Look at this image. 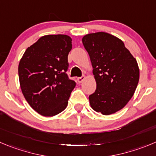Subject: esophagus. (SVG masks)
Listing matches in <instances>:
<instances>
[{"mask_svg":"<svg viewBox=\"0 0 156 156\" xmlns=\"http://www.w3.org/2000/svg\"><path fill=\"white\" fill-rule=\"evenodd\" d=\"M85 79V75H83V76L80 77V78H78V81L79 83H81L83 82V81H84Z\"/></svg>","mask_w":156,"mask_h":156,"instance_id":"obj_1","label":"esophagus"}]
</instances>
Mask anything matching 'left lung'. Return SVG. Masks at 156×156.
<instances>
[{
  "label": "left lung",
  "instance_id": "1",
  "mask_svg": "<svg viewBox=\"0 0 156 156\" xmlns=\"http://www.w3.org/2000/svg\"><path fill=\"white\" fill-rule=\"evenodd\" d=\"M96 81V90L89 96L90 105L97 112L109 115L119 111L132 98L139 80L136 59L122 40L105 32L82 37Z\"/></svg>",
  "mask_w": 156,
  "mask_h": 156
}]
</instances>
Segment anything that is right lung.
<instances>
[{
    "instance_id": "1",
    "label": "right lung",
    "mask_w": 156,
    "mask_h": 156,
    "mask_svg": "<svg viewBox=\"0 0 156 156\" xmlns=\"http://www.w3.org/2000/svg\"><path fill=\"white\" fill-rule=\"evenodd\" d=\"M71 38L65 34L42 36L27 48L18 65L24 98L41 115L52 117L66 108L75 82L68 78Z\"/></svg>"
}]
</instances>
